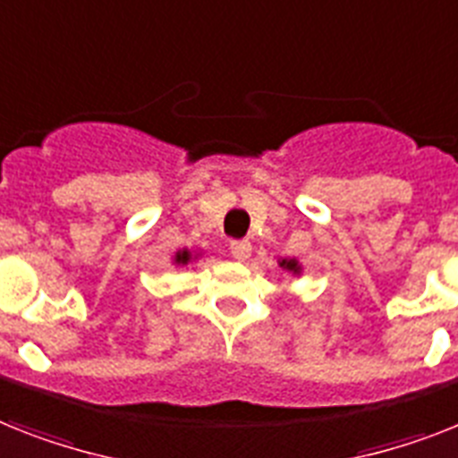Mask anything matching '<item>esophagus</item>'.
Segmentation results:
<instances>
[{
	"label": "esophagus",
	"mask_w": 458,
	"mask_h": 458,
	"mask_svg": "<svg viewBox=\"0 0 458 458\" xmlns=\"http://www.w3.org/2000/svg\"><path fill=\"white\" fill-rule=\"evenodd\" d=\"M229 250H232V255L236 257V259H241V262H243V259H248V257H250L252 245H250V241H232V248H229Z\"/></svg>",
	"instance_id": "34e87169"
}]
</instances>
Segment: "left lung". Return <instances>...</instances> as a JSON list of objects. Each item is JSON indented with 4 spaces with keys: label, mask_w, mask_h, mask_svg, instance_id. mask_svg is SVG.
Masks as SVG:
<instances>
[{
    "label": "left lung",
    "mask_w": 458,
    "mask_h": 458,
    "mask_svg": "<svg viewBox=\"0 0 458 458\" xmlns=\"http://www.w3.org/2000/svg\"><path fill=\"white\" fill-rule=\"evenodd\" d=\"M278 267L293 276H301V264L300 259H294V257H283V259H278Z\"/></svg>",
    "instance_id": "8db88e82"
}]
</instances>
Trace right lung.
<instances>
[{
  "mask_svg": "<svg viewBox=\"0 0 458 458\" xmlns=\"http://www.w3.org/2000/svg\"><path fill=\"white\" fill-rule=\"evenodd\" d=\"M199 257H201V252H191L187 250V248H182V250H177L175 255H173V264H175V267H187V264L196 262Z\"/></svg>",
  "mask_w": 458,
  "mask_h": 458,
  "instance_id": "obj_1",
  "label": "right lung"
}]
</instances>
